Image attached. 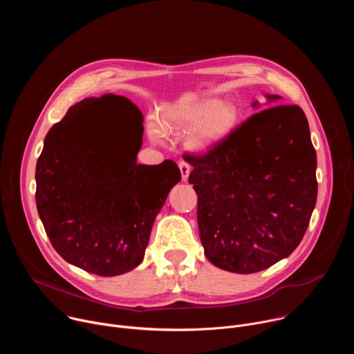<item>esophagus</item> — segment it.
I'll return each instance as SVG.
<instances>
[{
	"label": "esophagus",
	"mask_w": 354,
	"mask_h": 354,
	"mask_svg": "<svg viewBox=\"0 0 354 354\" xmlns=\"http://www.w3.org/2000/svg\"><path fill=\"white\" fill-rule=\"evenodd\" d=\"M179 169H180V174H182V179L183 180H187V178H189V174H190V165L187 164V162H185V161H180L179 162Z\"/></svg>",
	"instance_id": "34e87169"
}]
</instances>
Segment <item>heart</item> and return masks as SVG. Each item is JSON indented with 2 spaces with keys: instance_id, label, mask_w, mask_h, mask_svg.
<instances>
[{
  "instance_id": "b5f03b06",
  "label": "heart",
  "mask_w": 354,
  "mask_h": 354,
  "mask_svg": "<svg viewBox=\"0 0 354 354\" xmlns=\"http://www.w3.org/2000/svg\"><path fill=\"white\" fill-rule=\"evenodd\" d=\"M242 112L232 100L217 97H201L186 104L168 105L161 115V124L157 120L148 123L149 140L164 145L167 134H176L189 130L185 145L192 153H207L224 141L241 123Z\"/></svg>"
}]
</instances>
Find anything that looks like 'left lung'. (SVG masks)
<instances>
[{
  "label": "left lung",
  "instance_id": "8db88e82",
  "mask_svg": "<svg viewBox=\"0 0 354 354\" xmlns=\"http://www.w3.org/2000/svg\"><path fill=\"white\" fill-rule=\"evenodd\" d=\"M252 108H261L258 100ZM183 160L193 167L200 241L214 266L248 274L291 255L318 193L317 153L299 106L259 111L207 154Z\"/></svg>",
  "mask_w": 354,
  "mask_h": 354
}]
</instances>
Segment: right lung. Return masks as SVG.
<instances>
[{
  "label": "right lung",
  "instance_id": "add662e5",
  "mask_svg": "<svg viewBox=\"0 0 354 354\" xmlns=\"http://www.w3.org/2000/svg\"><path fill=\"white\" fill-rule=\"evenodd\" d=\"M111 115L86 113L95 97L68 109L44 138L36 164V207L68 263L104 277L137 268L156 217L180 180L178 165L137 164L142 115L124 96Z\"/></svg>",
  "mask_w": 354,
  "mask_h": 354
}]
</instances>
